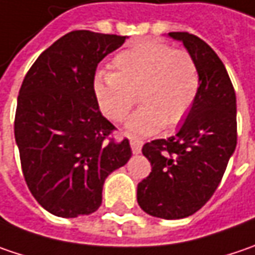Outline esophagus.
Listing matches in <instances>:
<instances>
[{"mask_svg":"<svg viewBox=\"0 0 255 255\" xmlns=\"http://www.w3.org/2000/svg\"><path fill=\"white\" fill-rule=\"evenodd\" d=\"M129 145H131V150H132V153L134 154H138V153H141V147H142V141L140 140H137V138H129Z\"/></svg>","mask_w":255,"mask_h":255,"instance_id":"34e87169","label":"esophagus"}]
</instances>
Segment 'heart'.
Instances as JSON below:
<instances>
[{
    "label": "heart",
    "mask_w": 255,
    "mask_h": 255,
    "mask_svg": "<svg viewBox=\"0 0 255 255\" xmlns=\"http://www.w3.org/2000/svg\"><path fill=\"white\" fill-rule=\"evenodd\" d=\"M115 72H98L94 95L101 113L123 121L138 92L142 105L126 123L132 135H150L164 126L179 124L192 110L201 88L199 68L186 50L142 40L121 50L113 60Z\"/></svg>",
    "instance_id": "b5f03b06"
}]
</instances>
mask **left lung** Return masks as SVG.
Segmentation results:
<instances>
[{"label":"left lung","mask_w":255,"mask_h":255,"mask_svg":"<svg viewBox=\"0 0 255 255\" xmlns=\"http://www.w3.org/2000/svg\"><path fill=\"white\" fill-rule=\"evenodd\" d=\"M196 60L201 88L186 120L169 138L142 145L151 173L137 186V202L151 217L180 219L211 199L237 147V98L228 72L203 40L169 33Z\"/></svg>","instance_id":"8db88e82"}]
</instances>
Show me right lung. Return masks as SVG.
Segmentation results:
<instances>
[{
  "label": "right lung",
  "instance_id": "right-lung-1",
  "mask_svg": "<svg viewBox=\"0 0 255 255\" xmlns=\"http://www.w3.org/2000/svg\"><path fill=\"white\" fill-rule=\"evenodd\" d=\"M126 36L76 30L56 40L27 72L18 92L14 135L31 195L56 217L95 212L105 179L131 157L127 138L94 95L98 63L123 46Z\"/></svg>",
  "mask_w": 255,
  "mask_h": 255
}]
</instances>
